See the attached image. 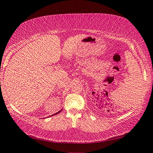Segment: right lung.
<instances>
[{
  "label": "right lung",
  "mask_w": 153,
  "mask_h": 153,
  "mask_svg": "<svg viewBox=\"0 0 153 153\" xmlns=\"http://www.w3.org/2000/svg\"><path fill=\"white\" fill-rule=\"evenodd\" d=\"M62 110H61L60 111H59V112H57V113H55V114H53V115H55V114H59V112H62ZM53 115H51V116H53Z\"/></svg>",
  "instance_id": "1"
}]
</instances>
